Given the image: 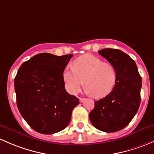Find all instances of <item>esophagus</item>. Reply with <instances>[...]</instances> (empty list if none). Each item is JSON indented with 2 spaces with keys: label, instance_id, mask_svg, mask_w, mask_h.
Wrapping results in <instances>:
<instances>
[{
  "label": "esophagus",
  "instance_id": "esophagus-1",
  "mask_svg": "<svg viewBox=\"0 0 154 154\" xmlns=\"http://www.w3.org/2000/svg\"><path fill=\"white\" fill-rule=\"evenodd\" d=\"M85 100V99H84V98H79V101H80V102H83Z\"/></svg>",
  "mask_w": 154,
  "mask_h": 154
}]
</instances>
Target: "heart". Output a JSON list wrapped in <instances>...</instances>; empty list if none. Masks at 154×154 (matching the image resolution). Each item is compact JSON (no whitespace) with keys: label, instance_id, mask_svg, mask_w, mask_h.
<instances>
[{"label":"heart","instance_id":"obj_1","mask_svg":"<svg viewBox=\"0 0 154 154\" xmlns=\"http://www.w3.org/2000/svg\"><path fill=\"white\" fill-rule=\"evenodd\" d=\"M63 80L67 91L72 94H77L85 82L88 93L95 98H102L113 89L116 72L110 63L86 54L73 61V68H66L64 71Z\"/></svg>","mask_w":154,"mask_h":154}]
</instances>
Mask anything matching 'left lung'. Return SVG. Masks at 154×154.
I'll list each match as a JSON object with an SVG mask.
<instances>
[{
    "label": "left lung",
    "instance_id": "obj_1",
    "mask_svg": "<svg viewBox=\"0 0 154 154\" xmlns=\"http://www.w3.org/2000/svg\"><path fill=\"white\" fill-rule=\"evenodd\" d=\"M99 53L115 68L116 81L110 93L95 101L89 117L99 131L116 132L129 124L139 110L142 78L135 61L124 52L107 48L99 50Z\"/></svg>",
    "mask_w": 154,
    "mask_h": 154
}]
</instances>
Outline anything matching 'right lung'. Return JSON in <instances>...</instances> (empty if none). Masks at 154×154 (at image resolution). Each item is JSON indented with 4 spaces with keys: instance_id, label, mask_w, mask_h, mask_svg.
<instances>
[{
    "instance_id": "add662e5",
    "label": "right lung",
    "mask_w": 154,
    "mask_h": 154,
    "mask_svg": "<svg viewBox=\"0 0 154 154\" xmlns=\"http://www.w3.org/2000/svg\"><path fill=\"white\" fill-rule=\"evenodd\" d=\"M72 54L39 53L25 61L15 78L17 106L36 132L53 134L67 127L79 99L65 90L63 72Z\"/></svg>"
}]
</instances>
